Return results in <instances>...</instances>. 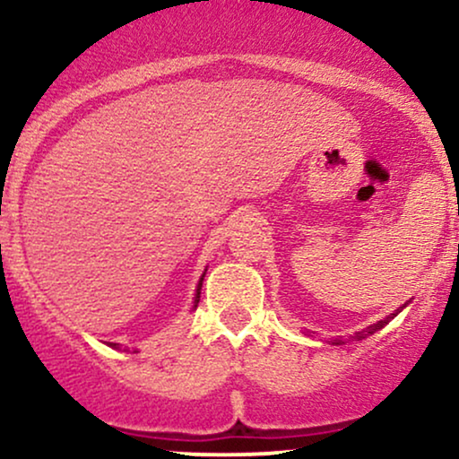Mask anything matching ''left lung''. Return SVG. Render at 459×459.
<instances>
[{
    "instance_id": "obj_1",
    "label": "left lung",
    "mask_w": 459,
    "mask_h": 459,
    "mask_svg": "<svg viewBox=\"0 0 459 459\" xmlns=\"http://www.w3.org/2000/svg\"><path fill=\"white\" fill-rule=\"evenodd\" d=\"M402 308H405V304H403V307H399L397 310H394V313H391V315H386V317H384V319H380V321H376V324H371V325H368V328H365V330H362V332H356V336H351V339H356V341H362V339H367V336H371V334H373V332L382 330V328H384V325H386V324H388V321H391L393 317H397V315H399V313H402ZM330 343H332V345H343V341H341V339H334V341H330Z\"/></svg>"
}]
</instances>
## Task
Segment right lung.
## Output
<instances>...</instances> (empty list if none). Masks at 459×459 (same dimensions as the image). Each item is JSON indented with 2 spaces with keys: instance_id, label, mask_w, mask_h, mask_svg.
<instances>
[{
  "instance_id": "right-lung-1",
  "label": "right lung",
  "mask_w": 459,
  "mask_h": 459,
  "mask_svg": "<svg viewBox=\"0 0 459 459\" xmlns=\"http://www.w3.org/2000/svg\"><path fill=\"white\" fill-rule=\"evenodd\" d=\"M204 273H207V270H204ZM204 273H203V276H200V281H198V287H196V296H194V307H192V310L196 308V307H198V302H200V289H203ZM109 347H114V350H116V347H118V343H109ZM135 351H138V350H134V354H135Z\"/></svg>"
}]
</instances>
